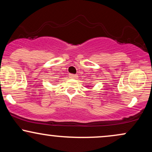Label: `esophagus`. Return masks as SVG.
Segmentation results:
<instances>
[{
  "label": "esophagus",
  "instance_id": "esophagus-1",
  "mask_svg": "<svg viewBox=\"0 0 152 152\" xmlns=\"http://www.w3.org/2000/svg\"><path fill=\"white\" fill-rule=\"evenodd\" d=\"M69 77L71 78H77L78 76L77 75H75V74H70L69 75Z\"/></svg>",
  "mask_w": 152,
  "mask_h": 152
}]
</instances>
